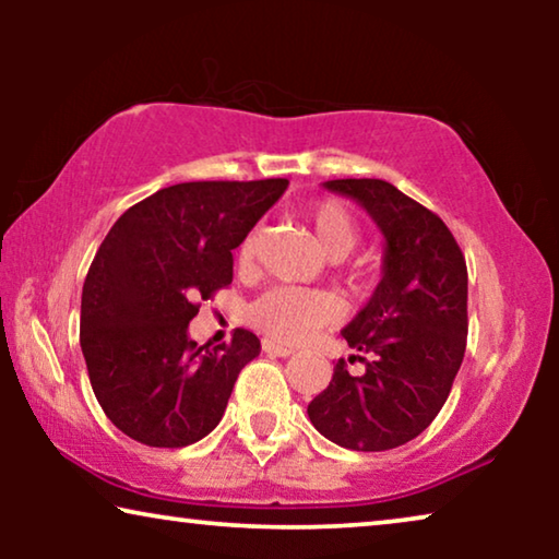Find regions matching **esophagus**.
Listing matches in <instances>:
<instances>
[{
    "label": "esophagus",
    "mask_w": 559,
    "mask_h": 559,
    "mask_svg": "<svg viewBox=\"0 0 559 559\" xmlns=\"http://www.w3.org/2000/svg\"><path fill=\"white\" fill-rule=\"evenodd\" d=\"M262 350H264L266 356H282V358L289 356V354H295L293 348H287V346H280V343H274V341H266V338L262 341Z\"/></svg>",
    "instance_id": "obj_1"
}]
</instances>
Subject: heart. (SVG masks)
Here are the masks:
<instances>
[{"instance_id": "heart-1", "label": "heart", "mask_w": 559, "mask_h": 559, "mask_svg": "<svg viewBox=\"0 0 559 559\" xmlns=\"http://www.w3.org/2000/svg\"><path fill=\"white\" fill-rule=\"evenodd\" d=\"M305 218L312 226V234L331 259L346 257L358 241V224L350 216L346 205L323 198L305 211ZM257 228L243 236L236 247V264L239 270H247L254 262L257 249ZM361 274H350V280L358 282ZM335 318V302L323 293L300 287H270L257 300L249 302L247 320L257 331H262L270 338L280 343H300L310 338L318 328H323Z\"/></svg>"}]
</instances>
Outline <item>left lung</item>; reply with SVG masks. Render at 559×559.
Instances as JSON below:
<instances>
[{
	"label": "left lung",
	"instance_id": "1",
	"mask_svg": "<svg viewBox=\"0 0 559 559\" xmlns=\"http://www.w3.org/2000/svg\"><path fill=\"white\" fill-rule=\"evenodd\" d=\"M325 188L369 211L386 254L377 293L343 328L364 371L350 373L341 358L308 415L335 445L379 453L427 430L453 389L468 338V270L438 213L392 182L346 178Z\"/></svg>",
	"mask_w": 559,
	"mask_h": 559
}]
</instances>
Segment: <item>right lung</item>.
I'll use <instances>...</instances> for the list:
<instances>
[{
  "label": "right lung",
  "mask_w": 559,
  "mask_h": 559,
  "mask_svg": "<svg viewBox=\"0 0 559 559\" xmlns=\"http://www.w3.org/2000/svg\"><path fill=\"white\" fill-rule=\"evenodd\" d=\"M285 188V178L178 182L106 234L83 282L81 350L104 415L132 440L186 448L221 423L262 346L243 328L221 346H198L188 323L198 300L231 285V251Z\"/></svg>",
  "instance_id": "obj_1"
}]
</instances>
